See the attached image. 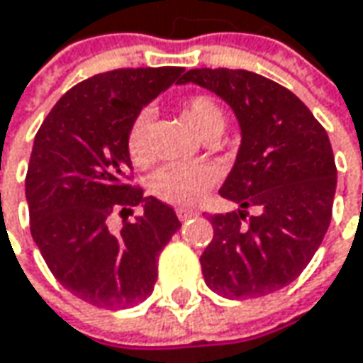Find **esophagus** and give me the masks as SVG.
Segmentation results:
<instances>
[{
    "label": "esophagus",
    "instance_id": "esophagus-1",
    "mask_svg": "<svg viewBox=\"0 0 363 363\" xmlns=\"http://www.w3.org/2000/svg\"><path fill=\"white\" fill-rule=\"evenodd\" d=\"M199 213L196 211H193V208H177V217L181 220H186V219H193V217H196Z\"/></svg>",
    "mask_w": 363,
    "mask_h": 363
}]
</instances>
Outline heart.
I'll use <instances>...</instances> for the list:
<instances>
[{
  "instance_id": "obj_1",
  "label": "heart",
  "mask_w": 363,
  "mask_h": 363,
  "mask_svg": "<svg viewBox=\"0 0 363 363\" xmlns=\"http://www.w3.org/2000/svg\"><path fill=\"white\" fill-rule=\"evenodd\" d=\"M182 112L194 130L203 138L220 136L227 124V114L217 98L208 94L189 96L182 102ZM152 124V112L148 108L140 110L126 130V152L134 164H146L150 158L148 134ZM215 170L203 164H167L155 172L150 189L155 196L170 205L189 206L201 201L205 193L215 184Z\"/></svg>"
}]
</instances>
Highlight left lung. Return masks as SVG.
Returning <instances> with one entry per match:
<instances>
[{
	"label": "left lung",
	"mask_w": 363,
	"mask_h": 363,
	"mask_svg": "<svg viewBox=\"0 0 363 363\" xmlns=\"http://www.w3.org/2000/svg\"><path fill=\"white\" fill-rule=\"evenodd\" d=\"M189 82L223 98L241 126L219 191L239 208L211 215L205 281L229 299L273 294L299 277L330 227L337 170L328 132L294 92L255 72L189 69L179 84ZM251 206L257 215L247 221Z\"/></svg>",
	"instance_id": "1"
}]
</instances>
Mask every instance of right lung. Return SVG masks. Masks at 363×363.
Listing matches in <instances>:
<instances>
[{
    "label": "right lung",
    "mask_w": 363,
    "mask_h": 363,
    "mask_svg": "<svg viewBox=\"0 0 363 363\" xmlns=\"http://www.w3.org/2000/svg\"><path fill=\"white\" fill-rule=\"evenodd\" d=\"M184 68H122L76 84L33 138L26 177L30 231L45 265L69 294L104 309H128L152 294L157 261L181 229L172 206L128 184L132 118ZM145 213L120 232L114 210Z\"/></svg>",
    "instance_id": "right-lung-1"
}]
</instances>
